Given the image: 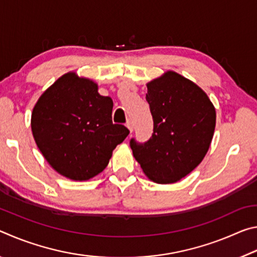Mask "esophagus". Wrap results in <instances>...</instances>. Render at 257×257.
I'll list each match as a JSON object with an SVG mask.
<instances>
[{
    "label": "esophagus",
    "mask_w": 257,
    "mask_h": 257,
    "mask_svg": "<svg viewBox=\"0 0 257 257\" xmlns=\"http://www.w3.org/2000/svg\"><path fill=\"white\" fill-rule=\"evenodd\" d=\"M125 125H127V128L130 130V133L134 132V124H133L132 121H128V122L125 123Z\"/></svg>",
    "instance_id": "34e87169"
}]
</instances>
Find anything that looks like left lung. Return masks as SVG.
<instances>
[{
  "label": "left lung",
  "instance_id": "8db88e82",
  "mask_svg": "<svg viewBox=\"0 0 257 257\" xmlns=\"http://www.w3.org/2000/svg\"><path fill=\"white\" fill-rule=\"evenodd\" d=\"M146 101L153 116L149 141L132 138L134 158L149 179L173 184L202 162L215 128V108L202 88L175 71L147 84Z\"/></svg>",
  "mask_w": 257,
  "mask_h": 257
}]
</instances>
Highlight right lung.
I'll list each match as a JSON object with an SVG mask.
<instances>
[{"label":"right lung","instance_id":"obj_1","mask_svg":"<svg viewBox=\"0 0 257 257\" xmlns=\"http://www.w3.org/2000/svg\"><path fill=\"white\" fill-rule=\"evenodd\" d=\"M97 90L96 82L68 72L42 94L32 113L37 147L56 172L71 180L101 173L129 135L124 125L112 122L111 97Z\"/></svg>","mask_w":257,"mask_h":257}]
</instances>
